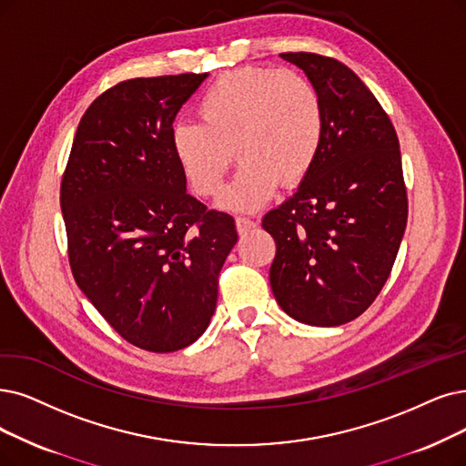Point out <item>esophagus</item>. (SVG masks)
Here are the masks:
<instances>
[{
    "mask_svg": "<svg viewBox=\"0 0 466 466\" xmlns=\"http://www.w3.org/2000/svg\"><path fill=\"white\" fill-rule=\"evenodd\" d=\"M235 223H237V231L240 233V235H245V233H248L250 229H254L258 223L252 219V218H245V216H238L237 219H235Z\"/></svg>",
    "mask_w": 466,
    "mask_h": 466,
    "instance_id": "obj_1",
    "label": "esophagus"
}]
</instances>
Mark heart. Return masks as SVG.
Segmentation results:
<instances>
[{
	"mask_svg": "<svg viewBox=\"0 0 466 466\" xmlns=\"http://www.w3.org/2000/svg\"><path fill=\"white\" fill-rule=\"evenodd\" d=\"M200 122H176L174 157L198 197L219 193L233 164L243 160L219 204L256 210L275 195L279 183L302 181L319 155L325 136L321 93L292 70L243 66L229 70L198 99Z\"/></svg>",
	"mask_w": 466,
	"mask_h": 466,
	"instance_id": "obj_1",
	"label": "heart"
}]
</instances>
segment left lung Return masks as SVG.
I'll use <instances>...</instances> for the list:
<instances>
[{
  "label": "left lung",
  "instance_id": "1",
  "mask_svg": "<svg viewBox=\"0 0 466 466\" xmlns=\"http://www.w3.org/2000/svg\"><path fill=\"white\" fill-rule=\"evenodd\" d=\"M318 87L325 136L298 191L264 216L275 238L269 283L292 319L344 325L375 302L407 226L400 141L384 108L344 63L281 53Z\"/></svg>",
  "mask_w": 466,
  "mask_h": 466
}]
</instances>
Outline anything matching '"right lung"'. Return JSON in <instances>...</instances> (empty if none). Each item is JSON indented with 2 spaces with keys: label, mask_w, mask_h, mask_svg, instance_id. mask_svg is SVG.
Masks as SVG:
<instances>
[{
  "label": "right lung",
  "mask_w": 466,
  "mask_h": 466,
  "mask_svg": "<svg viewBox=\"0 0 466 466\" xmlns=\"http://www.w3.org/2000/svg\"><path fill=\"white\" fill-rule=\"evenodd\" d=\"M208 74L126 80L84 113L61 181L74 281L124 340L176 351L207 330L235 219L187 193L170 134Z\"/></svg>",
  "instance_id": "1"
}]
</instances>
